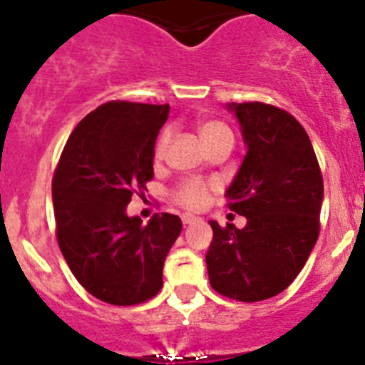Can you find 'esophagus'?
I'll return each mask as SVG.
<instances>
[{"mask_svg": "<svg viewBox=\"0 0 365 365\" xmlns=\"http://www.w3.org/2000/svg\"><path fill=\"white\" fill-rule=\"evenodd\" d=\"M180 219H182V225H185V227H188V225H193V222L199 221V217H195V215H190V214H185Z\"/></svg>", "mask_w": 365, "mask_h": 365, "instance_id": "34e87169", "label": "esophagus"}]
</instances>
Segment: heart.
I'll use <instances>...</instances> for the list:
<instances>
[{
  "instance_id": "b5f03b06",
  "label": "heart",
  "mask_w": 365,
  "mask_h": 365,
  "mask_svg": "<svg viewBox=\"0 0 365 365\" xmlns=\"http://www.w3.org/2000/svg\"><path fill=\"white\" fill-rule=\"evenodd\" d=\"M199 135H201L202 143H212L217 138H232V131L227 124H222L219 120H205L199 124ZM168 140H170V133L164 131L157 140V148H155V157L163 159L164 151H166ZM210 193L202 182L199 180H188L185 185L177 190V201L180 205L188 206V208H202L208 202Z\"/></svg>"
}]
</instances>
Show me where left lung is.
<instances>
[{"instance_id": "left-lung-1", "label": "left lung", "mask_w": 365, "mask_h": 365, "mask_svg": "<svg viewBox=\"0 0 365 365\" xmlns=\"http://www.w3.org/2000/svg\"><path fill=\"white\" fill-rule=\"evenodd\" d=\"M227 109L240 122L247 153L225 197L247 225L210 222L206 267L219 294L261 302L285 291L311 256L324 180L311 138L292 115L261 102H232Z\"/></svg>"}]
</instances>
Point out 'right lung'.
<instances>
[{"instance_id": "right-lung-1", "label": "right lung", "mask_w": 365, "mask_h": 365, "mask_svg": "<svg viewBox=\"0 0 365 365\" xmlns=\"http://www.w3.org/2000/svg\"><path fill=\"white\" fill-rule=\"evenodd\" d=\"M170 106L108 102L71 133L53 177L58 245L74 278L111 305H137L163 287L168 252L182 230L177 215L143 225L125 214L135 190L153 179L155 140Z\"/></svg>"}]
</instances>
